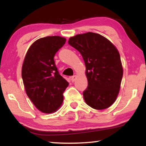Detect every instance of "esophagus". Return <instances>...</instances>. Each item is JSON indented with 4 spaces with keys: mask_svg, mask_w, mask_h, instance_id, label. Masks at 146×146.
Here are the masks:
<instances>
[{
    "mask_svg": "<svg viewBox=\"0 0 146 146\" xmlns=\"http://www.w3.org/2000/svg\"><path fill=\"white\" fill-rule=\"evenodd\" d=\"M76 76H72L70 77V79H71V81L74 82L76 80Z\"/></svg>",
    "mask_w": 146,
    "mask_h": 146,
    "instance_id": "34e87169",
    "label": "esophagus"
}]
</instances>
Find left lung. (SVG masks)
<instances>
[{"instance_id":"8db88e82","label":"left lung","mask_w":146,"mask_h":146,"mask_svg":"<svg viewBox=\"0 0 146 146\" xmlns=\"http://www.w3.org/2000/svg\"><path fill=\"white\" fill-rule=\"evenodd\" d=\"M68 44L80 52L84 61L88 82L83 92L86 103L96 110L111 106L118 95L123 76L118 50L107 38L94 33L70 38Z\"/></svg>"}]
</instances>
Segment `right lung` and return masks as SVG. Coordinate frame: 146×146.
<instances>
[{
    "label": "right lung",
    "mask_w": 146,
    "mask_h": 146,
    "mask_svg": "<svg viewBox=\"0 0 146 146\" xmlns=\"http://www.w3.org/2000/svg\"><path fill=\"white\" fill-rule=\"evenodd\" d=\"M58 36L42 38L28 50L22 68L26 92L38 110L56 111L62 104L63 93L69 83L60 74L54 57L66 42Z\"/></svg>",
    "instance_id": "obj_1"
}]
</instances>
